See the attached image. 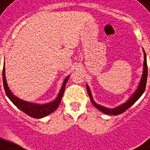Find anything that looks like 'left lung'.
I'll list each match as a JSON object with an SVG mask.
<instances>
[{"label": "left lung", "instance_id": "obj_1", "mask_svg": "<svg viewBox=\"0 0 150 150\" xmlns=\"http://www.w3.org/2000/svg\"><path fill=\"white\" fill-rule=\"evenodd\" d=\"M144 69H143V74H142V77L140 79V82L139 83V86L131 97H130V98L126 101V103H124L123 104L118 106L115 108H105L103 106H101L99 104H97L96 103L93 101L92 97V93L91 91L88 88V86L86 84V87H87V91H88V96L90 98V101L92 102V103L93 106L98 108V109L101 111L102 112H103L105 114H108V115H119V114L123 113L125 111L128 109L130 107H131L132 105L135 103L136 101L139 99V98L141 97V95L143 94V93L145 90V87H146V82H147V76H148V67H147V61H146V54L144 51Z\"/></svg>", "mask_w": 150, "mask_h": 150}]
</instances>
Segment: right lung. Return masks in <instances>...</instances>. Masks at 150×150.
<instances>
[{"label": "right lung", "instance_id": "add662e5", "mask_svg": "<svg viewBox=\"0 0 150 150\" xmlns=\"http://www.w3.org/2000/svg\"><path fill=\"white\" fill-rule=\"evenodd\" d=\"M69 77H70V75L67 76V78L64 79L62 88H61L60 92L58 93V96L57 97V98L55 100L51 102V103H45V104H38V103H28V102L22 100V99H19V98L15 96L11 93V89L8 87L6 79L5 63H4V67H3V84H4V88H5V91H6L7 97L10 98V100L19 109L21 110L22 112H24V113H26L31 117L38 118V119L44 117L46 116L49 115L57 108L61 101H62V96L64 94V91H65V88H66V84L67 83V80L69 79Z\"/></svg>", "mask_w": 150, "mask_h": 150}]
</instances>
